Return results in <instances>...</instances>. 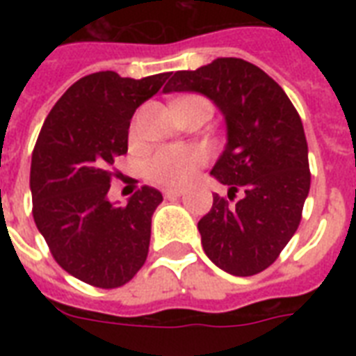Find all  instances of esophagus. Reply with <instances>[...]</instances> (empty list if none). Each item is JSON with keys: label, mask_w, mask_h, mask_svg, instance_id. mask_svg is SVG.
Returning <instances> with one entry per match:
<instances>
[{"label": "esophagus", "mask_w": 356, "mask_h": 356, "mask_svg": "<svg viewBox=\"0 0 356 356\" xmlns=\"http://www.w3.org/2000/svg\"><path fill=\"white\" fill-rule=\"evenodd\" d=\"M183 188H168L164 190V195H166V197H179V195H183Z\"/></svg>", "instance_id": "esophagus-1"}]
</instances>
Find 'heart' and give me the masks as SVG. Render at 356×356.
<instances>
[{"mask_svg": "<svg viewBox=\"0 0 356 356\" xmlns=\"http://www.w3.org/2000/svg\"><path fill=\"white\" fill-rule=\"evenodd\" d=\"M207 151L200 145H166L145 162V175L162 186H179L192 179L197 168L207 162Z\"/></svg>", "mask_w": 356, "mask_h": 356, "instance_id": "obj_1", "label": "heart"}]
</instances>
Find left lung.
I'll return each instance as SVG.
<instances>
[{"label": "left lung", "mask_w": 356, "mask_h": 356, "mask_svg": "<svg viewBox=\"0 0 356 356\" xmlns=\"http://www.w3.org/2000/svg\"><path fill=\"white\" fill-rule=\"evenodd\" d=\"M170 92H197L223 114L227 144L211 175L238 190L214 194L197 223L207 257L231 275L249 277L277 260L298 231L310 190L309 147L298 111L281 86L243 58L222 57L175 72Z\"/></svg>", "instance_id": "obj_1"}]
</instances>
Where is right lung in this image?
I'll list each match as a JSON object with an SVG mask.
<instances>
[{"mask_svg": "<svg viewBox=\"0 0 356 356\" xmlns=\"http://www.w3.org/2000/svg\"><path fill=\"white\" fill-rule=\"evenodd\" d=\"M170 74L144 79L97 72L64 92L31 159L33 218L53 259L97 288L123 286L144 266L151 216L162 201L144 186L120 207L107 197L116 156L127 153L134 111L161 90Z\"/></svg>", "mask_w": 356, "mask_h": 356, "instance_id": "add662e5", "label": "right lung"}]
</instances>
